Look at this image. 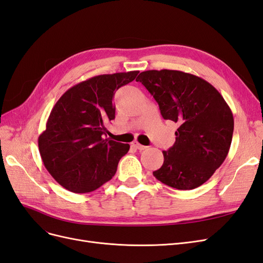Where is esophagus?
<instances>
[{"mask_svg": "<svg viewBox=\"0 0 263 263\" xmlns=\"http://www.w3.org/2000/svg\"><path fill=\"white\" fill-rule=\"evenodd\" d=\"M132 146L134 147V148H136V149H138V150H145V149H147L148 147H146V146H144V145H140L138 141H133V144H132Z\"/></svg>", "mask_w": 263, "mask_h": 263, "instance_id": "34e87169", "label": "esophagus"}]
</instances>
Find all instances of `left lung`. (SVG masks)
I'll list each match as a JSON object with an SVG mask.
<instances>
[{"label":"left lung","instance_id":"obj_1","mask_svg":"<svg viewBox=\"0 0 263 263\" xmlns=\"http://www.w3.org/2000/svg\"><path fill=\"white\" fill-rule=\"evenodd\" d=\"M158 103L164 119L177 123L176 142L162 151L157 180L178 190L202 185L226 159L234 133L232 109L204 79L178 70H148L136 79Z\"/></svg>","mask_w":263,"mask_h":263}]
</instances>
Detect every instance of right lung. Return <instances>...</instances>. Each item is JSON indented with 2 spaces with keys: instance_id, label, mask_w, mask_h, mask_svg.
Segmentation results:
<instances>
[{
  "instance_id": "add662e5",
  "label": "right lung",
  "mask_w": 263,
  "mask_h": 263,
  "mask_svg": "<svg viewBox=\"0 0 263 263\" xmlns=\"http://www.w3.org/2000/svg\"><path fill=\"white\" fill-rule=\"evenodd\" d=\"M139 71L101 74L76 84L52 107L38 148L44 165L61 186L89 193L112 179L128 144L104 138L115 118L113 98Z\"/></svg>"
}]
</instances>
